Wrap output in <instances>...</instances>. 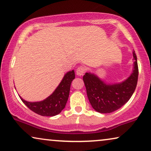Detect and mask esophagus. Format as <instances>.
<instances>
[{"label":"esophagus","mask_w":151,"mask_h":151,"mask_svg":"<svg viewBox=\"0 0 151 151\" xmlns=\"http://www.w3.org/2000/svg\"><path fill=\"white\" fill-rule=\"evenodd\" d=\"M86 72V68L83 67V66H80L76 70V72H77V74L78 76H81L83 75L84 72Z\"/></svg>","instance_id":"esophagus-1"}]
</instances>
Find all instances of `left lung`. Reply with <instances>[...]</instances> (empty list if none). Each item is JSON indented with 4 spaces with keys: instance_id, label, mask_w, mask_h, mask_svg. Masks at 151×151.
Listing matches in <instances>:
<instances>
[{
    "instance_id": "left-lung-1",
    "label": "left lung",
    "mask_w": 151,
    "mask_h": 151,
    "mask_svg": "<svg viewBox=\"0 0 151 151\" xmlns=\"http://www.w3.org/2000/svg\"><path fill=\"white\" fill-rule=\"evenodd\" d=\"M132 55L134 59L132 72L121 83H107L91 72H86L83 75L88 98L96 112L110 113L115 111L128 102L134 93L139 71L135 52H132Z\"/></svg>"
}]
</instances>
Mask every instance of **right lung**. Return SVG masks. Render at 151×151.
Wrapping results in <instances>:
<instances>
[{
  "instance_id": "1",
  "label": "right lung",
  "mask_w": 151,
  "mask_h": 151,
  "mask_svg": "<svg viewBox=\"0 0 151 151\" xmlns=\"http://www.w3.org/2000/svg\"><path fill=\"white\" fill-rule=\"evenodd\" d=\"M74 78V70L68 72L55 91L43 101L30 102L24 100L21 96H19V97L27 107L35 113L41 116H55L65 108L69 96L70 86Z\"/></svg>"
}]
</instances>
